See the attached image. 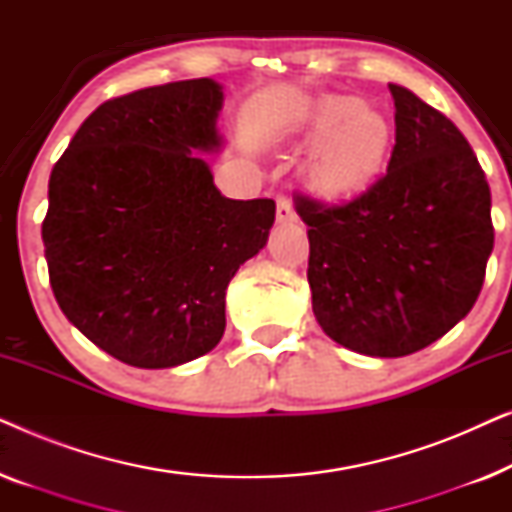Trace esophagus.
<instances>
[{
  "label": "esophagus",
  "mask_w": 512,
  "mask_h": 512,
  "mask_svg": "<svg viewBox=\"0 0 512 512\" xmlns=\"http://www.w3.org/2000/svg\"><path fill=\"white\" fill-rule=\"evenodd\" d=\"M293 221H296V212H293L289 200L279 198L277 200V223H293Z\"/></svg>",
  "instance_id": "obj_1"
}]
</instances>
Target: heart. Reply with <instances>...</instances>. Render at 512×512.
Wrapping results in <instances>:
<instances>
[{"label":"heart","mask_w":512,"mask_h":512,"mask_svg":"<svg viewBox=\"0 0 512 512\" xmlns=\"http://www.w3.org/2000/svg\"><path fill=\"white\" fill-rule=\"evenodd\" d=\"M307 137L319 139L310 181L326 198H349L373 186L394 149V123L356 95H328L307 118Z\"/></svg>","instance_id":"b5f03b06"}]
</instances>
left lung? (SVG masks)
<instances>
[{
	"instance_id": "obj_1",
	"label": "left lung",
	"mask_w": 512,
	"mask_h": 512,
	"mask_svg": "<svg viewBox=\"0 0 512 512\" xmlns=\"http://www.w3.org/2000/svg\"><path fill=\"white\" fill-rule=\"evenodd\" d=\"M389 90L396 144L387 174L342 205L296 198L321 331L380 359L419 352L457 326L494 249L492 195L466 137L412 90Z\"/></svg>"
}]
</instances>
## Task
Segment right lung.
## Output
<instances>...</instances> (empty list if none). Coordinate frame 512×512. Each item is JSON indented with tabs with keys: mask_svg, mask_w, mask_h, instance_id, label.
Segmentation results:
<instances>
[{
	"mask_svg": "<svg viewBox=\"0 0 512 512\" xmlns=\"http://www.w3.org/2000/svg\"><path fill=\"white\" fill-rule=\"evenodd\" d=\"M223 86L165 83L97 107L48 181V277L69 324L135 368H174L219 345L226 289L268 242L275 202L230 200L219 153Z\"/></svg>",
	"mask_w": 512,
	"mask_h": 512,
	"instance_id": "right-lung-1",
	"label": "right lung"
}]
</instances>
